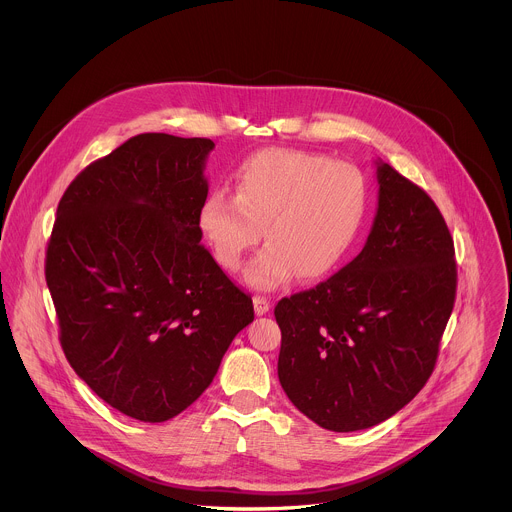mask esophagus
<instances>
[{
  "label": "esophagus",
  "mask_w": 512,
  "mask_h": 512,
  "mask_svg": "<svg viewBox=\"0 0 512 512\" xmlns=\"http://www.w3.org/2000/svg\"><path fill=\"white\" fill-rule=\"evenodd\" d=\"M252 303H254V311H256V315H266V313L270 311V301H268L266 297L254 295Z\"/></svg>",
  "instance_id": "34e87169"
}]
</instances>
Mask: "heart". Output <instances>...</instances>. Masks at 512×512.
I'll list each match as a JSON object with an SVG mask.
<instances>
[{"mask_svg":"<svg viewBox=\"0 0 512 512\" xmlns=\"http://www.w3.org/2000/svg\"><path fill=\"white\" fill-rule=\"evenodd\" d=\"M368 205L363 171L345 161L272 147L250 155L234 173V195L215 189L199 211V230L215 260L236 270L264 236L266 246L244 270L256 290H276L297 274H329L353 244Z\"/></svg>","mask_w":512,"mask_h":512,"instance_id":"heart-1","label":"heart"}]
</instances>
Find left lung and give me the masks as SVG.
I'll use <instances>...</instances> for the list:
<instances>
[{"instance_id":"left-lung-1","label":"left lung","mask_w":512,"mask_h":512,"mask_svg":"<svg viewBox=\"0 0 512 512\" xmlns=\"http://www.w3.org/2000/svg\"><path fill=\"white\" fill-rule=\"evenodd\" d=\"M357 258L276 305L278 376L293 406L331 432L372 428L428 382L455 301V252L436 203L382 159Z\"/></svg>"}]
</instances>
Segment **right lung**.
<instances>
[{
    "mask_svg": "<svg viewBox=\"0 0 512 512\" xmlns=\"http://www.w3.org/2000/svg\"><path fill=\"white\" fill-rule=\"evenodd\" d=\"M205 138L140 134L65 191L47 248V286L74 372L106 404L167 422L213 382L254 321L201 246Z\"/></svg>",
    "mask_w": 512,
    "mask_h": 512,
    "instance_id": "add662e5",
    "label": "right lung"
}]
</instances>
